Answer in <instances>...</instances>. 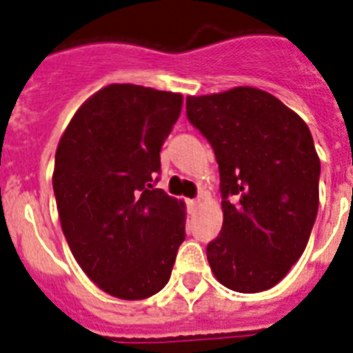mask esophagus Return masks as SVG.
Listing matches in <instances>:
<instances>
[{"instance_id":"esophagus-1","label":"esophagus","mask_w":353,"mask_h":353,"mask_svg":"<svg viewBox=\"0 0 353 353\" xmlns=\"http://www.w3.org/2000/svg\"><path fill=\"white\" fill-rule=\"evenodd\" d=\"M186 205H188V210L196 212L197 206H199V199H188V201H186Z\"/></svg>"}]
</instances>
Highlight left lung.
<instances>
[{
  "instance_id": "left-lung-1",
  "label": "left lung",
  "mask_w": 353,
  "mask_h": 353,
  "mask_svg": "<svg viewBox=\"0 0 353 353\" xmlns=\"http://www.w3.org/2000/svg\"><path fill=\"white\" fill-rule=\"evenodd\" d=\"M186 117L219 165L223 228L206 246L234 292L276 286L303 256L319 208L321 163L296 112L259 88L186 97Z\"/></svg>"
}]
</instances>
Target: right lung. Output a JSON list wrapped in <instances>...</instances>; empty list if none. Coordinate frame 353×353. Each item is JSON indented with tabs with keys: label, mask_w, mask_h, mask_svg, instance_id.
<instances>
[{
	"label": "right lung",
	"mask_w": 353,
	"mask_h": 353,
	"mask_svg": "<svg viewBox=\"0 0 353 353\" xmlns=\"http://www.w3.org/2000/svg\"><path fill=\"white\" fill-rule=\"evenodd\" d=\"M183 96L110 85L76 112L57 145L54 196L77 265L101 290L145 299L170 279L185 206L156 188Z\"/></svg>",
	"instance_id": "right-lung-1"
}]
</instances>
